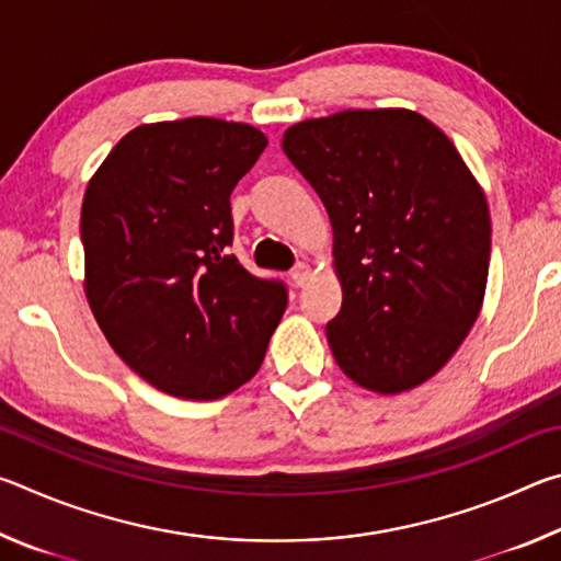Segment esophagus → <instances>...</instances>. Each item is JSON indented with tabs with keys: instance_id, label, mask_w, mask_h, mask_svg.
<instances>
[{
	"instance_id": "34e87169",
	"label": "esophagus",
	"mask_w": 561,
	"mask_h": 561,
	"mask_svg": "<svg viewBox=\"0 0 561 561\" xmlns=\"http://www.w3.org/2000/svg\"><path fill=\"white\" fill-rule=\"evenodd\" d=\"M289 277H291V282H294V284H297V287H304V284H307V282L311 279V270H309V264L299 262L297 267H294V270L289 272Z\"/></svg>"
}]
</instances>
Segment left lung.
Returning <instances> with one entry per match:
<instances>
[{
  "mask_svg": "<svg viewBox=\"0 0 561 561\" xmlns=\"http://www.w3.org/2000/svg\"><path fill=\"white\" fill-rule=\"evenodd\" d=\"M282 148L334 230L339 368L376 393L428 381L478 319L490 267L488 201L458 148L405 108L301 121Z\"/></svg>",
  "mask_w": 561,
  "mask_h": 561,
  "instance_id": "obj_1",
  "label": "left lung"
}]
</instances>
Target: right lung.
I'll return each mask as SVG.
<instances>
[{"label":"right lung","instance_id":"obj_1","mask_svg":"<svg viewBox=\"0 0 561 561\" xmlns=\"http://www.w3.org/2000/svg\"><path fill=\"white\" fill-rule=\"evenodd\" d=\"M264 148L247 123H146L83 195L89 307L113 351L168 396L213 401L250 381L287 309L279 279L227 254L230 195Z\"/></svg>","mask_w":561,"mask_h":561}]
</instances>
